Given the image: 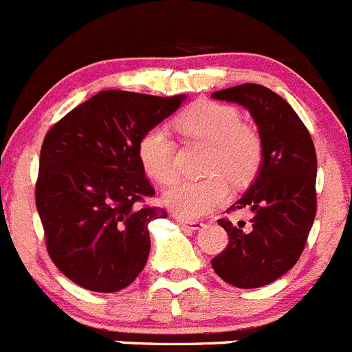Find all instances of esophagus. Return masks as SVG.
I'll list each match as a JSON object with an SVG mask.
<instances>
[{
	"label": "esophagus",
	"mask_w": 352,
	"mask_h": 352,
	"mask_svg": "<svg viewBox=\"0 0 352 352\" xmlns=\"http://www.w3.org/2000/svg\"><path fill=\"white\" fill-rule=\"evenodd\" d=\"M176 221L179 222L181 226H186V228L195 229V231H197V229H200V228H204V222H201V221H193V219H184V217H179V215H177V217H176Z\"/></svg>",
	"instance_id": "obj_1"
}]
</instances>
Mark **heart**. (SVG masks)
Here are the masks:
<instances>
[{
    "label": "heart",
    "instance_id": "1",
    "mask_svg": "<svg viewBox=\"0 0 352 352\" xmlns=\"http://www.w3.org/2000/svg\"><path fill=\"white\" fill-rule=\"evenodd\" d=\"M176 126L186 137L210 145L207 173L212 176L200 181H176L164 191L162 200L179 217H204L228 200L229 188L224 177L236 186L253 181L262 164V138L243 123L236 107L210 100L184 111L177 116ZM138 157L145 173L157 183L175 179V144L166 128L154 126L142 135Z\"/></svg>",
    "mask_w": 352,
    "mask_h": 352
}]
</instances>
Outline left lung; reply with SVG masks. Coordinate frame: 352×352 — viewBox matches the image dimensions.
<instances>
[{
	"label": "left lung",
	"mask_w": 352,
	"mask_h": 352,
	"mask_svg": "<svg viewBox=\"0 0 352 352\" xmlns=\"http://www.w3.org/2000/svg\"><path fill=\"white\" fill-rule=\"evenodd\" d=\"M212 97L248 109L263 145L258 175L231 207L248 208L252 228L221 219L229 245L212 267L231 286L262 287L293 269L315 221V145L293 107L267 87L243 83Z\"/></svg>",
	"instance_id": "1"
}]
</instances>
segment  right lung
<instances>
[{
	"mask_svg": "<svg viewBox=\"0 0 352 352\" xmlns=\"http://www.w3.org/2000/svg\"><path fill=\"white\" fill-rule=\"evenodd\" d=\"M186 96L102 90L59 120L41 148L36 205L54 265L94 293H116L144 270L148 222L164 208L138 157L142 135L176 113Z\"/></svg>",
	"mask_w": 352,
	"mask_h": 352,
	"instance_id": "obj_1",
	"label": "right lung"
}]
</instances>
